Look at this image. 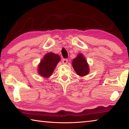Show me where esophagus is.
Instances as JSON below:
<instances>
[{"instance_id": "1", "label": "esophagus", "mask_w": 129, "mask_h": 129, "mask_svg": "<svg viewBox=\"0 0 129 129\" xmlns=\"http://www.w3.org/2000/svg\"><path fill=\"white\" fill-rule=\"evenodd\" d=\"M62 62L63 64H67L68 60L66 59V58H63V59L62 60Z\"/></svg>"}]
</instances>
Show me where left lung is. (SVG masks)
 Segmentation results:
<instances>
[{
  "label": "left lung",
  "instance_id": "1",
  "mask_svg": "<svg viewBox=\"0 0 129 129\" xmlns=\"http://www.w3.org/2000/svg\"><path fill=\"white\" fill-rule=\"evenodd\" d=\"M74 69L78 75L84 76L89 73V66L85 58L82 54H78L77 57L74 58L72 61Z\"/></svg>",
  "mask_w": 129,
  "mask_h": 129
}]
</instances>
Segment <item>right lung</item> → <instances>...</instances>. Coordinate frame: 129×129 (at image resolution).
Listing matches in <instances>:
<instances>
[{"mask_svg": "<svg viewBox=\"0 0 129 129\" xmlns=\"http://www.w3.org/2000/svg\"><path fill=\"white\" fill-rule=\"evenodd\" d=\"M60 60V57L58 54L53 53L45 54L39 65V73L44 77H49Z\"/></svg>", "mask_w": 129, "mask_h": 129, "instance_id": "right-lung-1", "label": "right lung"}]
</instances>
